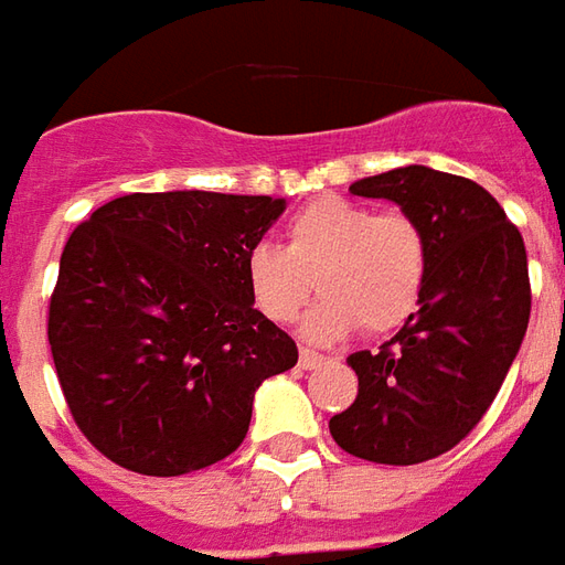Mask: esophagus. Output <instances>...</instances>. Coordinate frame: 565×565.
<instances>
[{"label": "esophagus", "mask_w": 565, "mask_h": 565, "mask_svg": "<svg viewBox=\"0 0 565 565\" xmlns=\"http://www.w3.org/2000/svg\"><path fill=\"white\" fill-rule=\"evenodd\" d=\"M298 362H301L303 371H313V367H319L326 362V355H319L316 350H301V353H298Z\"/></svg>", "instance_id": "esophagus-1"}]
</instances>
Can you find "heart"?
I'll list each match as a JSON object with an SVG mask.
<instances>
[{
	"instance_id": "b5f03b06",
	"label": "heart",
	"mask_w": 565,
	"mask_h": 565,
	"mask_svg": "<svg viewBox=\"0 0 565 565\" xmlns=\"http://www.w3.org/2000/svg\"><path fill=\"white\" fill-rule=\"evenodd\" d=\"M426 234L404 212L322 198L295 212L286 246L255 243L246 252V286L255 307L289 322L316 286L322 298L303 316L310 340L347 338L359 328L390 331L414 313L426 279Z\"/></svg>"
}]
</instances>
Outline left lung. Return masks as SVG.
I'll return each instance as SVG.
<instances>
[{
	"label": "left lung",
	"mask_w": 565,
	"mask_h": 565,
	"mask_svg": "<svg viewBox=\"0 0 565 565\" xmlns=\"http://www.w3.org/2000/svg\"><path fill=\"white\" fill-rule=\"evenodd\" d=\"M392 200L426 234L417 313L377 353L347 359L355 402L331 417L347 454L380 466H417L475 429L530 326V274L520 231L490 191L431 167H398L350 185Z\"/></svg>",
	"instance_id": "1"
}]
</instances>
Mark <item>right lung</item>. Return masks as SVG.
I'll return each mask as SVG.
<instances>
[{
    "label": "right lung",
    "mask_w": 565,
    "mask_h": 565,
    "mask_svg": "<svg viewBox=\"0 0 565 565\" xmlns=\"http://www.w3.org/2000/svg\"><path fill=\"white\" fill-rule=\"evenodd\" d=\"M282 210L264 194H127L72 231L47 340L72 417L111 462L175 478L225 459L258 386L295 367V340L246 286V252Z\"/></svg>",
    "instance_id": "right-lung-1"
}]
</instances>
